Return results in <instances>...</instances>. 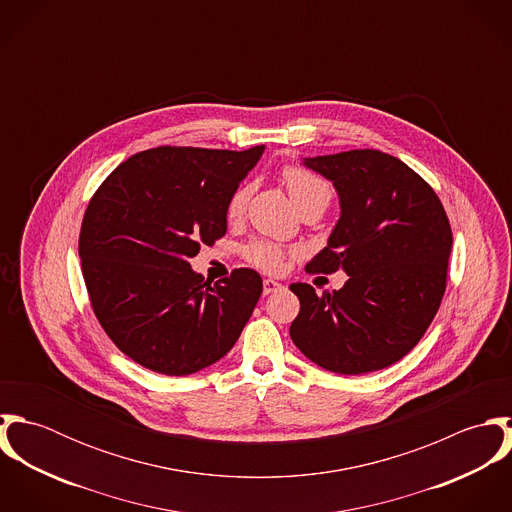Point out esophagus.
Here are the masks:
<instances>
[{
    "label": "esophagus",
    "instance_id": "34e87169",
    "mask_svg": "<svg viewBox=\"0 0 512 512\" xmlns=\"http://www.w3.org/2000/svg\"><path fill=\"white\" fill-rule=\"evenodd\" d=\"M284 286L280 284V282H276V280H264V295H270V293L278 292V290H282Z\"/></svg>",
    "mask_w": 512,
    "mask_h": 512
}]
</instances>
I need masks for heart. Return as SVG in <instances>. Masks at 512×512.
Masks as SVG:
<instances>
[{
  "mask_svg": "<svg viewBox=\"0 0 512 512\" xmlns=\"http://www.w3.org/2000/svg\"><path fill=\"white\" fill-rule=\"evenodd\" d=\"M282 181L292 197L293 205L299 211L313 207V205H323L327 209V205L331 201V187L317 173H313L301 165H286L282 169ZM248 199H250L248 185H242L232 193V197L226 205L228 220H238L244 215ZM242 254L248 264H252L264 272H278L284 266V260L288 256V252L282 246L268 242V240L248 242L244 246Z\"/></svg>",
  "mask_w": 512,
  "mask_h": 512,
  "instance_id": "heart-1",
  "label": "heart"
}]
</instances>
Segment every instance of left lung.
Returning a JSON list of instances; mask_svg holds the SVG:
<instances>
[{"label": "left lung", "mask_w": 512, "mask_h": 512, "mask_svg": "<svg viewBox=\"0 0 512 512\" xmlns=\"http://www.w3.org/2000/svg\"><path fill=\"white\" fill-rule=\"evenodd\" d=\"M333 181L341 219L307 274L345 270L339 292L292 284L290 335L315 365L363 374L394 365L428 331L447 284L451 226L436 191L394 155L351 149L305 159Z\"/></svg>", "instance_id": "obj_1"}]
</instances>
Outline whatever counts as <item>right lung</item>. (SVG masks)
<instances>
[{"label": "right lung", "mask_w": 512, "mask_h": 512, "mask_svg": "<svg viewBox=\"0 0 512 512\" xmlns=\"http://www.w3.org/2000/svg\"><path fill=\"white\" fill-rule=\"evenodd\" d=\"M262 151L153 147L92 195L78 236L86 292L106 335L138 365L185 376L238 341L260 274L236 268L211 286L189 260L226 234V205Z\"/></svg>", "instance_id": "obj_1"}]
</instances>
